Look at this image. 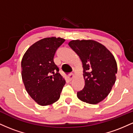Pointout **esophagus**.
Listing matches in <instances>:
<instances>
[{
	"instance_id": "obj_1",
	"label": "esophagus",
	"mask_w": 133,
	"mask_h": 133,
	"mask_svg": "<svg viewBox=\"0 0 133 133\" xmlns=\"http://www.w3.org/2000/svg\"><path fill=\"white\" fill-rule=\"evenodd\" d=\"M74 77H75V75H74V74H73V73H72V74H69V76H68V79H69L70 81H71V80H72V79L74 78Z\"/></svg>"
}]
</instances>
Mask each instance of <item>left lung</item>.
I'll list each match as a JSON object with an SVG mask.
<instances>
[{
	"label": "left lung",
	"mask_w": 133,
	"mask_h": 133,
	"mask_svg": "<svg viewBox=\"0 0 133 133\" xmlns=\"http://www.w3.org/2000/svg\"><path fill=\"white\" fill-rule=\"evenodd\" d=\"M69 45L80 57L85 86L77 92L81 101L96 104L103 101L112 89L116 79L117 67L112 53L94 40H72Z\"/></svg>",
	"instance_id": "8db88e82"
}]
</instances>
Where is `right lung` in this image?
<instances>
[{"mask_svg":"<svg viewBox=\"0 0 133 133\" xmlns=\"http://www.w3.org/2000/svg\"><path fill=\"white\" fill-rule=\"evenodd\" d=\"M64 41L61 37L44 38L33 44L23 56L21 73L24 86L41 106L56 103L65 84L54 62L56 50Z\"/></svg>","mask_w":133,"mask_h":133,"instance_id":"obj_1","label":"right lung"}]
</instances>
